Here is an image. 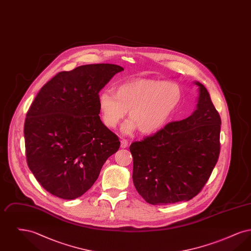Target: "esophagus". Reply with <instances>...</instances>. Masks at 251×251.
I'll return each instance as SVG.
<instances>
[{
    "label": "esophagus",
    "instance_id": "obj_1",
    "mask_svg": "<svg viewBox=\"0 0 251 251\" xmlns=\"http://www.w3.org/2000/svg\"><path fill=\"white\" fill-rule=\"evenodd\" d=\"M120 147L122 149H126L128 147V141L126 139H122L121 142H120Z\"/></svg>",
    "mask_w": 251,
    "mask_h": 251
}]
</instances>
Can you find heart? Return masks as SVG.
<instances>
[{"mask_svg":"<svg viewBox=\"0 0 251 251\" xmlns=\"http://www.w3.org/2000/svg\"><path fill=\"white\" fill-rule=\"evenodd\" d=\"M181 100L179 84L152 79H135L116 87L115 95L101 92L98 106L103 124L116 128L127 114L122 131L131 133L139 128L146 134L161 130Z\"/></svg>","mask_w":251,"mask_h":251,"instance_id":"1","label":"heart"}]
</instances>
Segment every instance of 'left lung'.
Here are the masks:
<instances>
[{
  "instance_id": "1",
  "label": "left lung",
  "mask_w": 251,
  "mask_h": 251,
  "mask_svg": "<svg viewBox=\"0 0 251 251\" xmlns=\"http://www.w3.org/2000/svg\"><path fill=\"white\" fill-rule=\"evenodd\" d=\"M194 84L199 97L190 117L168 123L130 146L133 184L150 204L190 201L202 189L218 160L221 120L205 86L198 81Z\"/></svg>"
}]
</instances>
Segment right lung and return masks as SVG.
Returning <instances> with one entry per match:
<instances>
[{
  "label": "right lung",
  "mask_w": 251,
  "mask_h": 251,
  "mask_svg": "<svg viewBox=\"0 0 251 251\" xmlns=\"http://www.w3.org/2000/svg\"><path fill=\"white\" fill-rule=\"evenodd\" d=\"M124 69L113 64L61 72L37 93L27 112V164L51 195L74 200L91 188L105 161L120 149L119 137L99 116V92Z\"/></svg>",
  "instance_id": "obj_1"
}]
</instances>
